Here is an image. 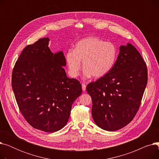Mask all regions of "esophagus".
<instances>
[{"instance_id": "esophagus-1", "label": "esophagus", "mask_w": 159, "mask_h": 159, "mask_svg": "<svg viewBox=\"0 0 159 159\" xmlns=\"http://www.w3.org/2000/svg\"><path fill=\"white\" fill-rule=\"evenodd\" d=\"M82 90L84 91H86V84H82Z\"/></svg>"}]
</instances>
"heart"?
<instances>
[{"mask_svg": "<svg viewBox=\"0 0 159 159\" xmlns=\"http://www.w3.org/2000/svg\"><path fill=\"white\" fill-rule=\"evenodd\" d=\"M117 56L118 50L113 43L89 37L79 40L73 51L67 52L66 59L71 77L78 76L82 61L84 76L100 79L111 71Z\"/></svg>", "mask_w": 159, "mask_h": 159, "instance_id": "b5f03b06", "label": "heart"}]
</instances>
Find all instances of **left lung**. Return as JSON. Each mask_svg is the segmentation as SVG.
<instances>
[{"instance_id":"obj_1","label":"left lung","mask_w":159,"mask_h":159,"mask_svg":"<svg viewBox=\"0 0 159 159\" xmlns=\"http://www.w3.org/2000/svg\"><path fill=\"white\" fill-rule=\"evenodd\" d=\"M147 82V66L137 49L130 43L120 46L111 71L86 87L95 124L111 131L126 126L139 110Z\"/></svg>"}]
</instances>
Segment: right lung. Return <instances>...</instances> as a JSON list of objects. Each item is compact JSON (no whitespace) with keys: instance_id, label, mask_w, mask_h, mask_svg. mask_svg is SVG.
<instances>
[{"instance_id":"right-lung-1","label":"right lung","mask_w":159,"mask_h":159,"mask_svg":"<svg viewBox=\"0 0 159 159\" xmlns=\"http://www.w3.org/2000/svg\"><path fill=\"white\" fill-rule=\"evenodd\" d=\"M49 41L40 39L23 49L13 70L11 85L24 119L33 128L52 133L68 122L82 86L66 76L64 53H52Z\"/></svg>"}]
</instances>
